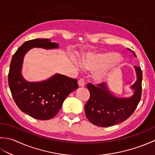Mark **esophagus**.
Listing matches in <instances>:
<instances>
[{"label":"esophagus","mask_w":155,"mask_h":155,"mask_svg":"<svg viewBox=\"0 0 155 155\" xmlns=\"http://www.w3.org/2000/svg\"><path fill=\"white\" fill-rule=\"evenodd\" d=\"M78 86L82 87H84L85 85V83L83 79H82V78H81V79L78 81Z\"/></svg>","instance_id":"obj_1"}]
</instances>
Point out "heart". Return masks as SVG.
Returning <instances> with one entry per match:
<instances>
[{
	"mask_svg": "<svg viewBox=\"0 0 155 155\" xmlns=\"http://www.w3.org/2000/svg\"><path fill=\"white\" fill-rule=\"evenodd\" d=\"M120 59V57L118 54L107 52L103 53L88 54L83 58L82 64L76 60L74 61V63L77 68H81L83 65L84 68L89 70L99 71L95 73L94 78L99 83H103L107 80L111 70Z\"/></svg>",
	"mask_w": 155,
	"mask_h": 155,
	"instance_id": "heart-1",
	"label": "heart"
}]
</instances>
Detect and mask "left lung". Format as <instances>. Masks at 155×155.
I'll use <instances>...</instances> for the list:
<instances>
[{
    "label": "left lung",
    "mask_w": 155,
    "mask_h": 155,
    "mask_svg": "<svg viewBox=\"0 0 155 155\" xmlns=\"http://www.w3.org/2000/svg\"><path fill=\"white\" fill-rule=\"evenodd\" d=\"M127 49L137 57L133 51ZM134 70L137 79L130 87L133 92L130 97L116 96L108 84L102 83L98 87L88 84L91 96L85 105L84 111L91 123L98 127H111L126 120L132 115L139 103L142 93V71L137 67H134Z\"/></svg>",
    "instance_id": "obj_1"
}]
</instances>
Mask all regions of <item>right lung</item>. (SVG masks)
<instances>
[{
    "mask_svg": "<svg viewBox=\"0 0 155 155\" xmlns=\"http://www.w3.org/2000/svg\"><path fill=\"white\" fill-rule=\"evenodd\" d=\"M33 48L52 50L59 45L48 38H36L23 43L13 55L10 65L8 85L12 96L20 110L38 120L53 118L65 98L78 88L77 79L56 73L41 81L29 82L22 74L25 54Z\"/></svg>",
    "mask_w": 155,
    "mask_h": 155,
    "instance_id": "add662e5",
    "label": "right lung"
}]
</instances>
